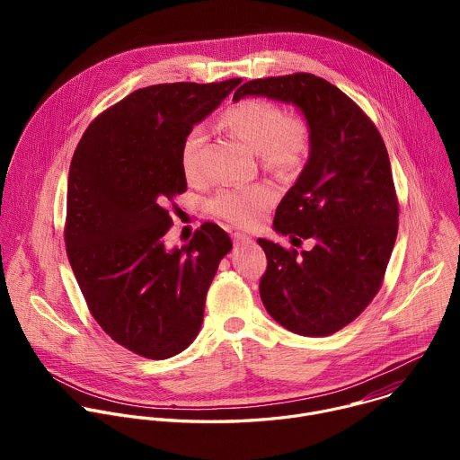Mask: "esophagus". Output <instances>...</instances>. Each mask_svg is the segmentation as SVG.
Returning <instances> with one entry per match:
<instances>
[{
    "label": "esophagus",
    "mask_w": 460,
    "mask_h": 460,
    "mask_svg": "<svg viewBox=\"0 0 460 460\" xmlns=\"http://www.w3.org/2000/svg\"><path fill=\"white\" fill-rule=\"evenodd\" d=\"M233 242H234V245H245V243H252V238L236 233V234L233 236Z\"/></svg>",
    "instance_id": "34e87169"
}]
</instances>
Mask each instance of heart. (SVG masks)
<instances>
[{
    "mask_svg": "<svg viewBox=\"0 0 460 460\" xmlns=\"http://www.w3.org/2000/svg\"><path fill=\"white\" fill-rule=\"evenodd\" d=\"M222 121L231 133L258 151L261 164L273 171H296L311 153L313 135L309 121L298 112H284L271 100L243 98L224 111ZM204 144L206 133L202 127H192L181 142L180 165L187 180L202 176ZM275 199L277 192L268 183L229 187L215 196L211 209L231 226L249 229L261 220Z\"/></svg>",
    "mask_w": 460,
    "mask_h": 460,
    "instance_id": "obj_1",
    "label": "heart"
}]
</instances>
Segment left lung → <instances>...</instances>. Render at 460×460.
<instances>
[{
	"label": "left lung",
	"instance_id": "8db88e82",
	"mask_svg": "<svg viewBox=\"0 0 460 460\" xmlns=\"http://www.w3.org/2000/svg\"><path fill=\"white\" fill-rule=\"evenodd\" d=\"M245 96L296 105L313 135L273 227L313 238L314 247L298 252L260 238L268 256L260 298L286 330L333 335L375 298L397 240L399 202L384 140L349 96L309 73L251 80L233 100Z\"/></svg>",
	"mask_w": 460,
	"mask_h": 460
}]
</instances>
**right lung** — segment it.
<instances>
[{
  "label": "right lung",
  "instance_id": "right-lung-1",
  "mask_svg": "<svg viewBox=\"0 0 460 460\" xmlns=\"http://www.w3.org/2000/svg\"><path fill=\"white\" fill-rule=\"evenodd\" d=\"M160 84L102 112L69 169L65 245L102 330L140 357L164 360L199 335L208 289L229 234L206 222L165 249L169 208L185 192L180 147L189 130L240 84Z\"/></svg>",
  "mask_w": 460,
  "mask_h": 460
}]
</instances>
